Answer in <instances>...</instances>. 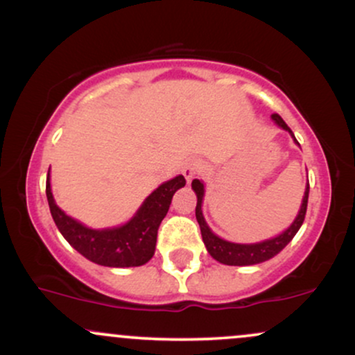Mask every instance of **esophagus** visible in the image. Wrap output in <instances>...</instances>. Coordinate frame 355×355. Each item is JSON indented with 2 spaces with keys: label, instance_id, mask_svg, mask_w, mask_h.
Wrapping results in <instances>:
<instances>
[{
  "label": "esophagus",
  "instance_id": "obj_1",
  "mask_svg": "<svg viewBox=\"0 0 355 355\" xmlns=\"http://www.w3.org/2000/svg\"><path fill=\"white\" fill-rule=\"evenodd\" d=\"M203 168H205V165H203L202 160H198V158H191V160H189L185 165H183L182 173L183 177L187 178V182H191L197 175H200L203 172Z\"/></svg>",
  "mask_w": 355,
  "mask_h": 355
}]
</instances>
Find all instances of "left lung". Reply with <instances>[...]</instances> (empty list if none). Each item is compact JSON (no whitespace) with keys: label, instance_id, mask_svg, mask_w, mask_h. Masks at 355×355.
Returning <instances> with one entry per match:
<instances>
[{"label":"left lung","instance_id":"8db88e82","mask_svg":"<svg viewBox=\"0 0 355 355\" xmlns=\"http://www.w3.org/2000/svg\"><path fill=\"white\" fill-rule=\"evenodd\" d=\"M272 120H274L275 123L280 126V128H284L285 132L291 133L292 138L295 140L294 133H292V130L288 128L287 123L282 120V116L274 113V115H272ZM295 144H299V141L295 140ZM191 189H193L195 193H197V207H195V215H197V222H198V225H200L203 243H205L209 254L214 257L217 262L225 263V266H255V263L266 262V260L275 257L285 245H287L288 242H291L292 239L295 237V234L299 232L300 225L304 223L305 211H307L309 183H307V189H305L299 215H297L294 223H292L287 230L282 232L280 235H277V237H274V239L263 240V242H259V243H234V242H227V240L217 237V235L210 230V227L207 225L205 218H203V214H202L203 191H205V189H203V183L200 180H193L191 182Z\"/></svg>","mask_w":355,"mask_h":355}]
</instances>
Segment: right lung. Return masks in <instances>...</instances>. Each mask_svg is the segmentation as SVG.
Returning <instances> with one entry per match:
<instances>
[{
	"mask_svg": "<svg viewBox=\"0 0 355 355\" xmlns=\"http://www.w3.org/2000/svg\"><path fill=\"white\" fill-rule=\"evenodd\" d=\"M183 175L162 183L146 197L130 222L115 229L93 230L68 217L53 198L50 173L46 178V198L51 217L67 242L92 262L105 267H138L148 262L155 254L157 234L162 220L170 209L173 193L185 187Z\"/></svg>",
	"mask_w": 355,
	"mask_h": 355,
	"instance_id": "obj_1",
	"label": "right lung"
}]
</instances>
